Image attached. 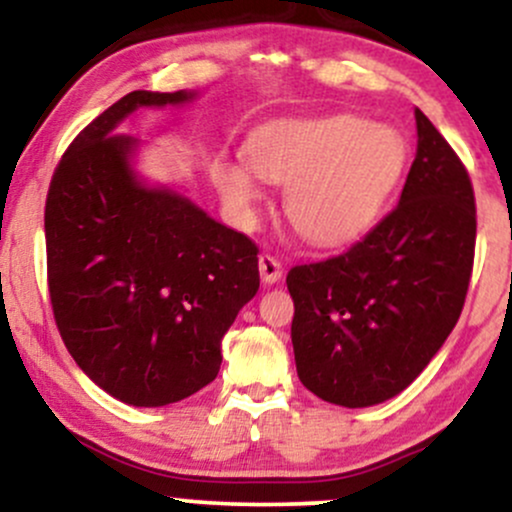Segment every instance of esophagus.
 Segmentation results:
<instances>
[{
  "label": "esophagus",
  "mask_w": 512,
  "mask_h": 512,
  "mask_svg": "<svg viewBox=\"0 0 512 512\" xmlns=\"http://www.w3.org/2000/svg\"><path fill=\"white\" fill-rule=\"evenodd\" d=\"M260 274L264 284H276L281 279V274H284V269H281V262L276 257L260 255Z\"/></svg>",
  "instance_id": "esophagus-1"
}]
</instances>
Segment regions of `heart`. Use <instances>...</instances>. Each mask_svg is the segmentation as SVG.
<instances>
[{"label":"heart","mask_w":512,"mask_h":512,"mask_svg":"<svg viewBox=\"0 0 512 512\" xmlns=\"http://www.w3.org/2000/svg\"><path fill=\"white\" fill-rule=\"evenodd\" d=\"M404 139L351 115L289 120L264 127L250 142V166L262 180L286 185L284 209L303 238L339 245L378 219L402 175ZM226 202L250 214L260 199L243 163H223Z\"/></svg>","instance_id":"1"}]
</instances>
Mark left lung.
<instances>
[{
    "label": "left lung",
    "instance_id": "left-lung-1",
    "mask_svg": "<svg viewBox=\"0 0 512 512\" xmlns=\"http://www.w3.org/2000/svg\"><path fill=\"white\" fill-rule=\"evenodd\" d=\"M416 158L399 204L358 243L286 276L301 383L339 407H370L419 378L462 313L477 207L467 168L414 110Z\"/></svg>",
    "mask_w": 512,
    "mask_h": 512
}]
</instances>
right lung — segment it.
<instances>
[{"label":"right lung","instance_id":"1","mask_svg":"<svg viewBox=\"0 0 512 512\" xmlns=\"http://www.w3.org/2000/svg\"><path fill=\"white\" fill-rule=\"evenodd\" d=\"M192 91H132L76 134L52 175L45 248L52 313L88 378L134 407L195 395L221 339L260 289L257 245L190 199L137 178L139 139L117 132L144 105Z\"/></svg>","mask_w":512,"mask_h":512}]
</instances>
